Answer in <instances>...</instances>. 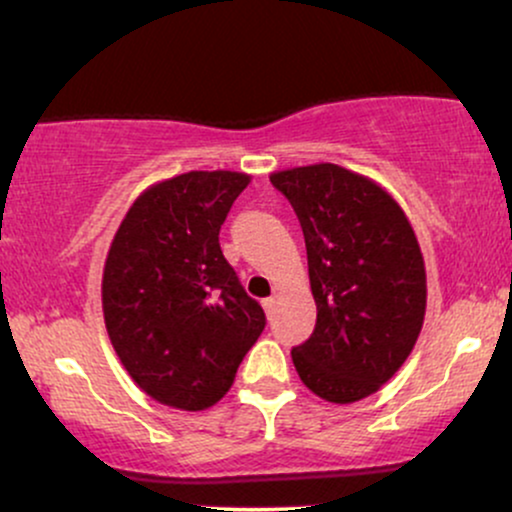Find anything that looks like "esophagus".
I'll return each instance as SVG.
<instances>
[{"label":"esophagus","mask_w":512,"mask_h":512,"mask_svg":"<svg viewBox=\"0 0 512 512\" xmlns=\"http://www.w3.org/2000/svg\"><path fill=\"white\" fill-rule=\"evenodd\" d=\"M274 305H276V298H264V301H262V308H264V313H272V310H274Z\"/></svg>","instance_id":"34e87169"}]
</instances>
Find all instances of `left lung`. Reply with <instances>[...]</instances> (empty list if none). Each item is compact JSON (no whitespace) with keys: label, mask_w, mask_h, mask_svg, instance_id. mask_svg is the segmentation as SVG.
I'll return each instance as SVG.
<instances>
[{"label":"left lung","mask_w":512,"mask_h":512,"mask_svg":"<svg viewBox=\"0 0 512 512\" xmlns=\"http://www.w3.org/2000/svg\"><path fill=\"white\" fill-rule=\"evenodd\" d=\"M269 180L301 221L317 305L293 366L325 402H358L402 368L424 327L419 240L383 185L337 163L276 170Z\"/></svg>","instance_id":"1"}]
</instances>
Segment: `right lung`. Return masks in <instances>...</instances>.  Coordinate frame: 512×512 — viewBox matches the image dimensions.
Instances as JSON below:
<instances>
[{"mask_svg": "<svg viewBox=\"0 0 512 512\" xmlns=\"http://www.w3.org/2000/svg\"><path fill=\"white\" fill-rule=\"evenodd\" d=\"M250 185L236 170H190L134 199L103 267V317L129 378L182 411L214 407L264 330L219 245Z\"/></svg>", "mask_w": 512, "mask_h": 512, "instance_id": "1", "label": "right lung"}]
</instances>
